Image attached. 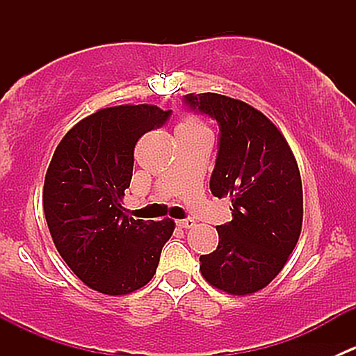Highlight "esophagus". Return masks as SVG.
Wrapping results in <instances>:
<instances>
[{
    "label": "esophagus",
    "mask_w": 356,
    "mask_h": 356,
    "mask_svg": "<svg viewBox=\"0 0 356 356\" xmlns=\"http://www.w3.org/2000/svg\"><path fill=\"white\" fill-rule=\"evenodd\" d=\"M195 224H196V222L193 220V218H184V220L177 222V225L181 229H191V227H195Z\"/></svg>",
    "instance_id": "esophagus-1"
}]
</instances>
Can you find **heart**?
Segmentation results:
<instances>
[{
  "label": "heart",
  "instance_id": "1",
  "mask_svg": "<svg viewBox=\"0 0 356 356\" xmlns=\"http://www.w3.org/2000/svg\"><path fill=\"white\" fill-rule=\"evenodd\" d=\"M175 134H188V136H210L208 127L195 115H188L179 122Z\"/></svg>",
  "mask_w": 356,
  "mask_h": 356
}]
</instances>
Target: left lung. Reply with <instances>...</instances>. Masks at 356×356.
<instances>
[{
  "mask_svg": "<svg viewBox=\"0 0 356 356\" xmlns=\"http://www.w3.org/2000/svg\"><path fill=\"white\" fill-rule=\"evenodd\" d=\"M184 103L217 120L210 191L232 203V220L217 225V250L200 257L201 275L227 294L257 293L282 270L300 238L303 188L296 158L281 131L241 99L201 92L186 95Z\"/></svg>",
  "mask_w": 356,
  "mask_h": 356,
  "instance_id": "left-lung-1",
  "label": "left lung"
}]
</instances>
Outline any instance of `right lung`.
<instances>
[{"mask_svg": "<svg viewBox=\"0 0 356 356\" xmlns=\"http://www.w3.org/2000/svg\"><path fill=\"white\" fill-rule=\"evenodd\" d=\"M172 110L120 105L82 118L63 136L44 177L42 204L53 243L75 275L98 293L131 294L155 275L175 224L145 222L122 207L134 148Z\"/></svg>", "mask_w": 356, "mask_h": 356, "instance_id": "obj_1", "label": "right lung"}]
</instances>
